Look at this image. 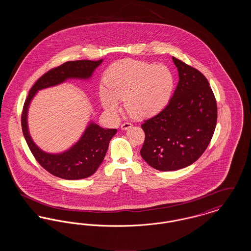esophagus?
<instances>
[{
  "mask_svg": "<svg viewBox=\"0 0 251 251\" xmlns=\"http://www.w3.org/2000/svg\"><path fill=\"white\" fill-rule=\"evenodd\" d=\"M132 127V124L131 123H129V122H125V123H123L122 125H121V130H128V129H130Z\"/></svg>",
  "mask_w": 251,
  "mask_h": 251,
  "instance_id": "obj_1",
  "label": "esophagus"
}]
</instances>
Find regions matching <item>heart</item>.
<instances>
[{
    "label": "heart",
    "instance_id": "1",
    "mask_svg": "<svg viewBox=\"0 0 251 251\" xmlns=\"http://www.w3.org/2000/svg\"><path fill=\"white\" fill-rule=\"evenodd\" d=\"M175 87L173 72L163 64L124 59L105 72V85L100 87V100L108 114L116 118L124 99L127 112L135 119L156 116L167 107Z\"/></svg>",
    "mask_w": 251,
    "mask_h": 251
}]
</instances>
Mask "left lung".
Segmentation results:
<instances>
[{
	"mask_svg": "<svg viewBox=\"0 0 251 251\" xmlns=\"http://www.w3.org/2000/svg\"><path fill=\"white\" fill-rule=\"evenodd\" d=\"M179 83L167 107L141 125L144 160L161 171H173L196 162L207 149L215 131L217 106L202 73L172 57Z\"/></svg>",
	"mask_w": 251,
	"mask_h": 251,
	"instance_id": "8db88e82",
	"label": "left lung"
}]
</instances>
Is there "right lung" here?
Returning <instances> with one entry per match:
<instances>
[{
	"label": "right lung",
	"instance_id": "obj_1",
	"mask_svg": "<svg viewBox=\"0 0 251 251\" xmlns=\"http://www.w3.org/2000/svg\"><path fill=\"white\" fill-rule=\"evenodd\" d=\"M102 61H69L49 71L32 86L24 102L22 128L27 145L39 165L61 179H81L93 175L102 163L109 142L117 133V129H104L90 121L81 138L69 150L61 153H49L39 149L30 135L27 123L28 108L37 91L62 84L69 79L88 80Z\"/></svg>",
	"mask_w": 251,
	"mask_h": 251
}]
</instances>
